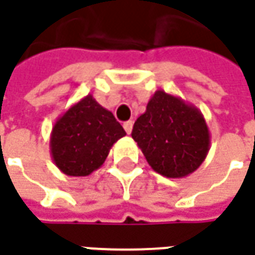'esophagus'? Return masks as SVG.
Wrapping results in <instances>:
<instances>
[{
	"mask_svg": "<svg viewBox=\"0 0 255 255\" xmlns=\"http://www.w3.org/2000/svg\"><path fill=\"white\" fill-rule=\"evenodd\" d=\"M132 126H133L132 122H126L124 124H123V127H124V129H126V132L127 133H131V131H132Z\"/></svg>",
	"mask_w": 255,
	"mask_h": 255,
	"instance_id": "esophagus-1",
	"label": "esophagus"
}]
</instances>
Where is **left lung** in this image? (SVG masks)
Instances as JSON below:
<instances>
[{"label":"left lung","instance_id":"8db88e82","mask_svg":"<svg viewBox=\"0 0 255 255\" xmlns=\"http://www.w3.org/2000/svg\"><path fill=\"white\" fill-rule=\"evenodd\" d=\"M146 161L160 175L188 177L210 150V131L202 112L181 98L158 90L132 128Z\"/></svg>","mask_w":255,"mask_h":255}]
</instances>
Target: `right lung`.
Masks as SVG:
<instances>
[{"instance_id": "obj_1", "label": "right lung", "mask_w": 255, "mask_h": 255, "mask_svg": "<svg viewBox=\"0 0 255 255\" xmlns=\"http://www.w3.org/2000/svg\"><path fill=\"white\" fill-rule=\"evenodd\" d=\"M124 135L113 113L87 95L55 123L49 139L51 156L66 175L87 177L105 163L112 146Z\"/></svg>"}]
</instances>
